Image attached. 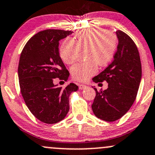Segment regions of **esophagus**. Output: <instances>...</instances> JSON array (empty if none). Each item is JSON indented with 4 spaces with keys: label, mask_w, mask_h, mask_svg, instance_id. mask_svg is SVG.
<instances>
[{
    "label": "esophagus",
    "mask_w": 155,
    "mask_h": 155,
    "mask_svg": "<svg viewBox=\"0 0 155 155\" xmlns=\"http://www.w3.org/2000/svg\"><path fill=\"white\" fill-rule=\"evenodd\" d=\"M87 87V86L84 85V84H79V90H84V89H86Z\"/></svg>",
    "instance_id": "obj_1"
}]
</instances>
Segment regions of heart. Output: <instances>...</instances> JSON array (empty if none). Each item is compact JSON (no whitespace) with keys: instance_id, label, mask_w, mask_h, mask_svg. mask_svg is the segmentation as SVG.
I'll return each instance as SVG.
<instances>
[{"instance_id":"b5f03b06","label":"heart","mask_w":155,"mask_h":155,"mask_svg":"<svg viewBox=\"0 0 155 155\" xmlns=\"http://www.w3.org/2000/svg\"><path fill=\"white\" fill-rule=\"evenodd\" d=\"M117 48V38L113 34L101 28L81 31L74 39L68 38L59 48V56L64 63L72 64L77 59L79 51L85 50L88 62L74 64L71 69L74 80L84 82L98 72L100 66L107 65L113 59Z\"/></svg>"}]
</instances>
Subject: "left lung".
Here are the masks:
<instances>
[{
  "label": "left lung",
  "instance_id": "left-lung-1",
  "mask_svg": "<svg viewBox=\"0 0 155 155\" xmlns=\"http://www.w3.org/2000/svg\"><path fill=\"white\" fill-rule=\"evenodd\" d=\"M116 35L118 45L114 60L93 78L96 83H108L104 91L94 88L96 97L92 110L97 118L109 122L124 116L133 104L142 75L140 54L135 42L120 30L116 31Z\"/></svg>",
  "mask_w": 155,
  "mask_h": 155
}]
</instances>
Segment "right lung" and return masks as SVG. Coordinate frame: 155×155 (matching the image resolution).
Returning <instances> with one entry per match:
<instances>
[{
	"mask_svg": "<svg viewBox=\"0 0 155 155\" xmlns=\"http://www.w3.org/2000/svg\"><path fill=\"white\" fill-rule=\"evenodd\" d=\"M73 31L47 29L26 42L20 54L18 78L20 92L30 112L40 121L53 124L69 111V97L78 86L57 87L54 79L67 81L69 72L59 57V41Z\"/></svg>",
	"mask_w": 155,
	"mask_h": 155,
	"instance_id": "1",
	"label": "right lung"
}]
</instances>
